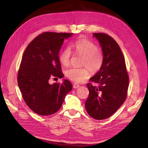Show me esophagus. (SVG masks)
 <instances>
[{
    "instance_id": "esophagus-1",
    "label": "esophagus",
    "mask_w": 148,
    "mask_h": 148,
    "mask_svg": "<svg viewBox=\"0 0 148 148\" xmlns=\"http://www.w3.org/2000/svg\"><path fill=\"white\" fill-rule=\"evenodd\" d=\"M79 84H78L77 83H74L73 84V88H79Z\"/></svg>"
}]
</instances>
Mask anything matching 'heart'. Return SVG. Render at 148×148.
<instances>
[{
    "instance_id": "b5f03b06",
    "label": "heart",
    "mask_w": 148,
    "mask_h": 148,
    "mask_svg": "<svg viewBox=\"0 0 148 148\" xmlns=\"http://www.w3.org/2000/svg\"><path fill=\"white\" fill-rule=\"evenodd\" d=\"M71 49L77 55L82 56L79 68H71L65 70L66 77L75 83L84 82L90 75V70L92 72L99 71L104 63V56L102 52L98 49L96 44L86 39H79L71 44ZM71 52L70 49L65 48L59 55L60 63L65 66L70 63Z\"/></svg>"
}]
</instances>
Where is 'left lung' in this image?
<instances>
[{"label": "left lung", "mask_w": 148, "mask_h": 148, "mask_svg": "<svg viewBox=\"0 0 148 148\" xmlns=\"http://www.w3.org/2000/svg\"><path fill=\"white\" fill-rule=\"evenodd\" d=\"M93 36L102 47L104 63L89 79L99 86L87 84L89 96L85 107L93 119L104 120L113 115L126 99L129 77L123 55L117 42L105 33H95Z\"/></svg>", "instance_id": "left-lung-1"}]
</instances>
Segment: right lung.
<instances>
[{
    "instance_id": "right-lung-1",
    "label": "right lung",
    "mask_w": 148,
    "mask_h": 148,
    "mask_svg": "<svg viewBox=\"0 0 148 148\" xmlns=\"http://www.w3.org/2000/svg\"><path fill=\"white\" fill-rule=\"evenodd\" d=\"M73 33L44 32L26 48L18 72V84L26 104L35 113L49 115L60 109L65 97L72 89L67 79L62 84H49V79L64 74L59 53L64 39Z\"/></svg>"
}]
</instances>
